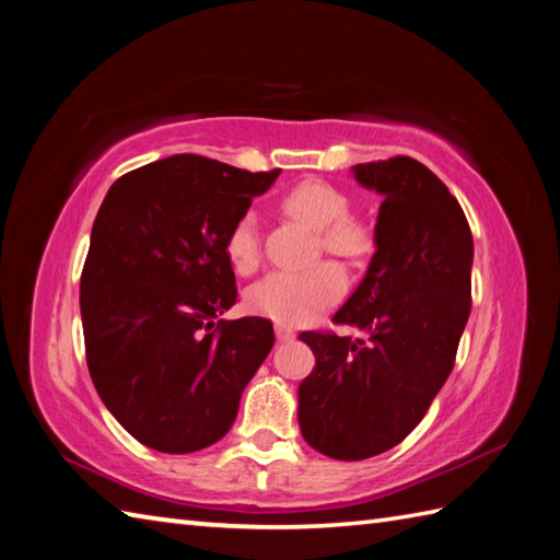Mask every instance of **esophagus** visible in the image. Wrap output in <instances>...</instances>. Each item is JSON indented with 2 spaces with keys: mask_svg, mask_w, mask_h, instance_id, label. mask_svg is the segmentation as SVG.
<instances>
[{
  "mask_svg": "<svg viewBox=\"0 0 560 560\" xmlns=\"http://www.w3.org/2000/svg\"><path fill=\"white\" fill-rule=\"evenodd\" d=\"M273 331H277V339L279 341H291L295 337V331L291 327H287V325H277V327H273Z\"/></svg>",
  "mask_w": 560,
  "mask_h": 560,
  "instance_id": "esophagus-1",
  "label": "esophagus"
}]
</instances>
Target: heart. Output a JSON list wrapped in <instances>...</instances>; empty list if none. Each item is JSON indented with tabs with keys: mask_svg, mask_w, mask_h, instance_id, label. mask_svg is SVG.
<instances>
[{
	"mask_svg": "<svg viewBox=\"0 0 560 560\" xmlns=\"http://www.w3.org/2000/svg\"><path fill=\"white\" fill-rule=\"evenodd\" d=\"M283 211L307 229L317 231L319 243L335 255L353 259L361 257L371 245L363 225L347 219L349 199L327 183L307 180L295 185L283 197ZM225 257L237 273H253L259 267L261 253L255 213L247 211L233 223L229 237H225ZM343 289H347V277L341 267L335 261H319L303 271L267 273L265 279L249 287L247 307L279 325L299 327L335 305Z\"/></svg>",
	"mask_w": 560,
	"mask_h": 560,
	"instance_id": "b5f03b06",
	"label": "heart"
}]
</instances>
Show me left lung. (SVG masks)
<instances>
[{"label": "left lung", "mask_w": 560, "mask_h": 560, "mask_svg": "<svg viewBox=\"0 0 560 560\" xmlns=\"http://www.w3.org/2000/svg\"><path fill=\"white\" fill-rule=\"evenodd\" d=\"M351 173L383 205L371 265L331 319L365 341L303 331L315 368L299 387L305 443L347 462L399 445L421 423L455 365L474 261L459 201L423 163L395 156Z\"/></svg>", "instance_id": "1"}]
</instances>
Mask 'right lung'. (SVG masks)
Returning a JSON list of instances; mask_svg holds the SVG:
<instances>
[{
    "instance_id": "right-lung-1",
    "label": "right lung",
    "mask_w": 560,
    "mask_h": 560,
    "mask_svg": "<svg viewBox=\"0 0 560 560\" xmlns=\"http://www.w3.org/2000/svg\"><path fill=\"white\" fill-rule=\"evenodd\" d=\"M279 173L177 153L105 195L81 273L83 341L103 404L141 445L217 443L271 351L269 319L213 317L235 303L225 237Z\"/></svg>"
}]
</instances>
